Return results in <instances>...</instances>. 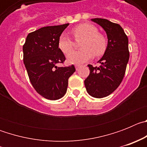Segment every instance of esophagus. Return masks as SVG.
Masks as SVG:
<instances>
[{
    "mask_svg": "<svg viewBox=\"0 0 147 147\" xmlns=\"http://www.w3.org/2000/svg\"><path fill=\"white\" fill-rule=\"evenodd\" d=\"M75 67H76V71H78V70H79V68L80 67V65H75Z\"/></svg>",
    "mask_w": 147,
    "mask_h": 147,
    "instance_id": "1",
    "label": "esophagus"
}]
</instances>
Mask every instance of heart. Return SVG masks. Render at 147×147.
Returning a JSON list of instances; mask_svg holds the SVG:
<instances>
[{
  "label": "heart",
  "mask_w": 147,
  "mask_h": 147,
  "mask_svg": "<svg viewBox=\"0 0 147 147\" xmlns=\"http://www.w3.org/2000/svg\"><path fill=\"white\" fill-rule=\"evenodd\" d=\"M71 33L75 39H83L80 51H73L67 55V61L70 64L81 65L88 62L93 56L102 55L107 49V40L95 26L90 23H82L74 27ZM74 42L65 34H62L58 40V48L63 54H67L73 49Z\"/></svg>",
  "instance_id": "1"
}]
</instances>
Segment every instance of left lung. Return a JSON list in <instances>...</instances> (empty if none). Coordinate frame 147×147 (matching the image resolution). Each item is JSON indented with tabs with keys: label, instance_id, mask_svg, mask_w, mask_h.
Segmentation results:
<instances>
[{
	"label": "left lung",
	"instance_id": "obj_1",
	"mask_svg": "<svg viewBox=\"0 0 147 147\" xmlns=\"http://www.w3.org/2000/svg\"><path fill=\"white\" fill-rule=\"evenodd\" d=\"M94 23L107 34V45L105 54L98 62L99 67L88 65L90 74L85 80L87 92L95 98L107 96L120 85L129 58L128 37L117 23L107 19L94 18Z\"/></svg>",
	"mask_w": 147,
	"mask_h": 147
}]
</instances>
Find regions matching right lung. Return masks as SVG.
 <instances>
[{"mask_svg":"<svg viewBox=\"0 0 147 147\" xmlns=\"http://www.w3.org/2000/svg\"><path fill=\"white\" fill-rule=\"evenodd\" d=\"M69 23L42 27L29 33L23 46V62L32 86L42 97L61 98L66 93L68 79L76 71L74 65L57 67L65 60L58 40Z\"/></svg>","mask_w":147,"mask_h":147,"instance_id":"obj_1","label":"right lung"}]
</instances>
